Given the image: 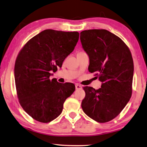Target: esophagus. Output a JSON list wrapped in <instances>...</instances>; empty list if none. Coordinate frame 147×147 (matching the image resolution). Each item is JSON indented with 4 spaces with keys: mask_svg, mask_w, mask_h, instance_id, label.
Wrapping results in <instances>:
<instances>
[{
    "mask_svg": "<svg viewBox=\"0 0 147 147\" xmlns=\"http://www.w3.org/2000/svg\"><path fill=\"white\" fill-rule=\"evenodd\" d=\"M75 87H76V89H81L82 88V87L81 86V85H79V84H76Z\"/></svg>",
    "mask_w": 147,
    "mask_h": 147,
    "instance_id": "obj_1",
    "label": "esophagus"
}]
</instances>
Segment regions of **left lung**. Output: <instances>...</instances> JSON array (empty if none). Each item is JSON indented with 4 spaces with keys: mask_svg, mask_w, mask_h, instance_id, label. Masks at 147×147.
I'll return each mask as SVG.
<instances>
[{
    "mask_svg": "<svg viewBox=\"0 0 147 147\" xmlns=\"http://www.w3.org/2000/svg\"><path fill=\"white\" fill-rule=\"evenodd\" d=\"M84 50L89 56V71L96 72L102 82L96 90L85 87L82 108L96 121L105 123L118 115L132 95L134 63L129 47L122 40L105 29L80 33Z\"/></svg>",
    "mask_w": 147,
    "mask_h": 147,
    "instance_id": "obj_1",
    "label": "left lung"
}]
</instances>
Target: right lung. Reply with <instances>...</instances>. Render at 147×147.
Segmentation results:
<instances>
[{
	"label": "right lung",
	"instance_id": "obj_1",
	"mask_svg": "<svg viewBox=\"0 0 147 147\" xmlns=\"http://www.w3.org/2000/svg\"><path fill=\"white\" fill-rule=\"evenodd\" d=\"M79 39L77 31L46 29L25 44L15 65V80L20 105L36 121L48 123L62 113L65 100L75 90L73 84L49 79L62 67Z\"/></svg>",
	"mask_w": 147,
	"mask_h": 147
}]
</instances>
